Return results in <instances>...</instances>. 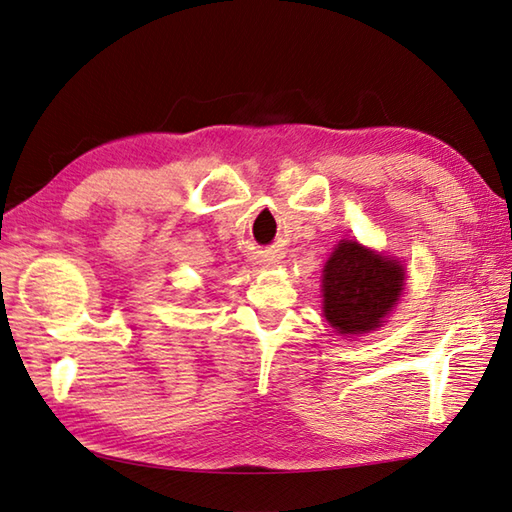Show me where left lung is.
<instances>
[{
    "label": "left lung",
    "mask_w": 512,
    "mask_h": 512,
    "mask_svg": "<svg viewBox=\"0 0 512 512\" xmlns=\"http://www.w3.org/2000/svg\"><path fill=\"white\" fill-rule=\"evenodd\" d=\"M404 267L358 241H340L322 269V314L340 336L382 327L404 291Z\"/></svg>",
    "instance_id": "obj_1"
}]
</instances>
